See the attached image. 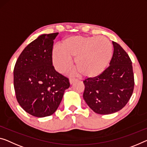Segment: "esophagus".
<instances>
[{
	"instance_id": "esophagus-1",
	"label": "esophagus",
	"mask_w": 147,
	"mask_h": 147,
	"mask_svg": "<svg viewBox=\"0 0 147 147\" xmlns=\"http://www.w3.org/2000/svg\"><path fill=\"white\" fill-rule=\"evenodd\" d=\"M69 83H70V84H72V83H74L76 81V79L70 78L69 79Z\"/></svg>"
}]
</instances>
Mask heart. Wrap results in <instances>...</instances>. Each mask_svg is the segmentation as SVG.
I'll return each mask as SVG.
<instances>
[{
	"mask_svg": "<svg viewBox=\"0 0 147 147\" xmlns=\"http://www.w3.org/2000/svg\"><path fill=\"white\" fill-rule=\"evenodd\" d=\"M113 48L107 38L96 36H71L64 39L61 47L52 52V60L56 70L66 73L75 59L76 67L85 78H98L105 71L112 60Z\"/></svg>",
	"mask_w": 147,
	"mask_h": 147,
	"instance_id": "obj_1",
	"label": "heart"
}]
</instances>
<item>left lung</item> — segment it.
I'll return each mask as SVG.
<instances>
[{
  "label": "left lung",
  "mask_w": 147,
  "mask_h": 147,
  "mask_svg": "<svg viewBox=\"0 0 147 147\" xmlns=\"http://www.w3.org/2000/svg\"><path fill=\"white\" fill-rule=\"evenodd\" d=\"M112 44L114 53L110 66L98 78L83 81V98L99 114H110L122 109L134 89L131 60L120 45L114 41Z\"/></svg>",
  "instance_id": "8db88e82"
}]
</instances>
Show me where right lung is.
<instances>
[{
  "label": "right lung",
  "instance_id": "1",
  "mask_svg": "<svg viewBox=\"0 0 147 147\" xmlns=\"http://www.w3.org/2000/svg\"><path fill=\"white\" fill-rule=\"evenodd\" d=\"M58 33L43 34L20 54L13 69V87L18 102L28 114L38 118L53 114L59 107L68 78L53 65L54 40Z\"/></svg>",
  "mask_w": 147,
  "mask_h": 147
}]
</instances>
